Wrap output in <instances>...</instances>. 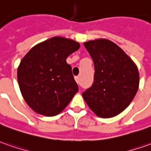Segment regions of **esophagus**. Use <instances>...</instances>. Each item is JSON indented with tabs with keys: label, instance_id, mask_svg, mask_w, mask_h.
I'll return each mask as SVG.
<instances>
[{
	"label": "esophagus",
	"instance_id": "1",
	"mask_svg": "<svg viewBox=\"0 0 151 151\" xmlns=\"http://www.w3.org/2000/svg\"><path fill=\"white\" fill-rule=\"evenodd\" d=\"M75 80H76V82H77V83H80V78L78 76H76Z\"/></svg>",
	"mask_w": 151,
	"mask_h": 151
}]
</instances>
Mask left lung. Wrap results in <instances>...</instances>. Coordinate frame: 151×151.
<instances>
[{
    "label": "left lung",
    "instance_id": "left-lung-1",
    "mask_svg": "<svg viewBox=\"0 0 151 151\" xmlns=\"http://www.w3.org/2000/svg\"><path fill=\"white\" fill-rule=\"evenodd\" d=\"M94 63L93 85L83 93L95 114L110 118L125 110L139 88V72L128 55L105 39L84 43Z\"/></svg>",
    "mask_w": 151,
    "mask_h": 151
}]
</instances>
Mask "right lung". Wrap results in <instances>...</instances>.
Here are the masks:
<instances>
[{"label":"right lung","instance_id":"add662e5","mask_svg":"<svg viewBox=\"0 0 151 151\" xmlns=\"http://www.w3.org/2000/svg\"><path fill=\"white\" fill-rule=\"evenodd\" d=\"M79 47L74 40L54 37L33 47L22 58L18 83L24 101L35 112L56 116L78 92L66 59Z\"/></svg>","mask_w":151,"mask_h":151}]
</instances>
